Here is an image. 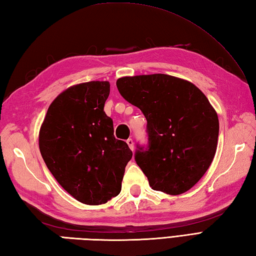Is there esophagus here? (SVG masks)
Masks as SVG:
<instances>
[{
	"mask_svg": "<svg viewBox=\"0 0 256 256\" xmlns=\"http://www.w3.org/2000/svg\"><path fill=\"white\" fill-rule=\"evenodd\" d=\"M126 143H128V148L133 150H134V142H133V140H132V138H128V140H126Z\"/></svg>",
	"mask_w": 256,
	"mask_h": 256,
	"instance_id": "34e87169",
	"label": "esophagus"
}]
</instances>
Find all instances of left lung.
Segmentation results:
<instances>
[{
    "mask_svg": "<svg viewBox=\"0 0 256 256\" xmlns=\"http://www.w3.org/2000/svg\"><path fill=\"white\" fill-rule=\"evenodd\" d=\"M118 90L143 112L148 145H136L135 162L157 192L180 194L211 165L219 120L206 96L189 81L164 74L123 77Z\"/></svg>",
    "mask_w": 256,
    "mask_h": 256,
    "instance_id": "obj_1",
    "label": "left lung"
}]
</instances>
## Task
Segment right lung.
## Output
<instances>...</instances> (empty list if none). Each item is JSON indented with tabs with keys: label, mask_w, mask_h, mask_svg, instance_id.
I'll return each mask as SVG.
<instances>
[{
	"label": "right lung",
	"mask_w": 256,
	"mask_h": 256,
	"mask_svg": "<svg viewBox=\"0 0 256 256\" xmlns=\"http://www.w3.org/2000/svg\"><path fill=\"white\" fill-rule=\"evenodd\" d=\"M108 81L70 86L48 108L40 132V154L60 186L86 204H101L121 192L132 150L114 138L104 103Z\"/></svg>",
	"instance_id": "right-lung-1"
}]
</instances>
